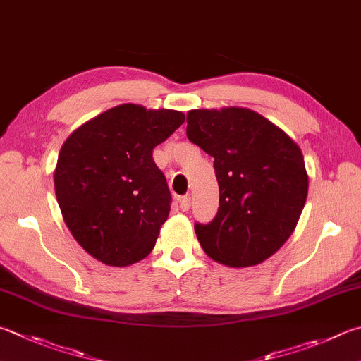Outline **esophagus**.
Listing matches in <instances>:
<instances>
[{
  "label": "esophagus",
  "mask_w": 361,
  "mask_h": 361,
  "mask_svg": "<svg viewBox=\"0 0 361 361\" xmlns=\"http://www.w3.org/2000/svg\"><path fill=\"white\" fill-rule=\"evenodd\" d=\"M190 207H192V198H190V196H183V198H180V209L183 212H187Z\"/></svg>",
  "instance_id": "1"
}]
</instances>
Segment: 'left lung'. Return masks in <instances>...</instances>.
I'll return each instance as SVG.
<instances>
[{
	"label": "left lung",
	"instance_id": "left-lung-1",
	"mask_svg": "<svg viewBox=\"0 0 361 361\" xmlns=\"http://www.w3.org/2000/svg\"><path fill=\"white\" fill-rule=\"evenodd\" d=\"M187 137L214 157L220 207L195 233L209 257L251 267L275 255L294 233L308 195L297 142L248 108L187 113Z\"/></svg>",
	"mask_w": 361,
	"mask_h": 361
}]
</instances>
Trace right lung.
<instances>
[{
    "instance_id": "obj_1",
    "label": "right lung",
    "mask_w": 361,
    "mask_h": 361,
    "mask_svg": "<svg viewBox=\"0 0 361 361\" xmlns=\"http://www.w3.org/2000/svg\"><path fill=\"white\" fill-rule=\"evenodd\" d=\"M183 121L182 111L122 104L64 141L54 193L73 239L97 261L127 267L155 247L171 195L152 151Z\"/></svg>"
}]
</instances>
